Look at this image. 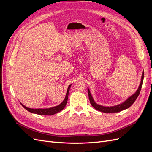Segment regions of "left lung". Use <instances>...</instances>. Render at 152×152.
Listing matches in <instances>:
<instances>
[{"label": "left lung", "instance_id": "obj_1", "mask_svg": "<svg viewBox=\"0 0 152 152\" xmlns=\"http://www.w3.org/2000/svg\"><path fill=\"white\" fill-rule=\"evenodd\" d=\"M144 79V71H142V75H141V82L140 86L138 87V88L136 90L135 93L132 94L131 96H129L128 98H127L124 102L118 104L117 105H114V106H110V107H104V106L98 104V103H96L95 102V101L94 100L93 96H92L91 92L89 91V89L87 87V91H88V95H89V98L90 103L91 105L93 107L96 109L98 111L102 112L104 113H117V112H120L124 110H126L128 108H129L134 103V102L136 101V98H137V96H139L140 91L141 89V86L142 84V81H143Z\"/></svg>", "mask_w": 152, "mask_h": 152}]
</instances>
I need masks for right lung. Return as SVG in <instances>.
Returning a JSON list of instances; mask_svg holds the SVG:
<instances>
[{
    "label": "right lung",
    "instance_id": "right-lung-1",
    "mask_svg": "<svg viewBox=\"0 0 152 152\" xmlns=\"http://www.w3.org/2000/svg\"><path fill=\"white\" fill-rule=\"evenodd\" d=\"M71 86L72 84H70L68 87L65 99H63V101L60 104L57 106H55V107L48 108H30L26 107V106L23 104L21 103V104L23 106V107L31 113L40 115H53L54 114H56L59 112H61L63 109L65 108L68 101L69 91H70Z\"/></svg>",
    "mask_w": 152,
    "mask_h": 152
}]
</instances>
